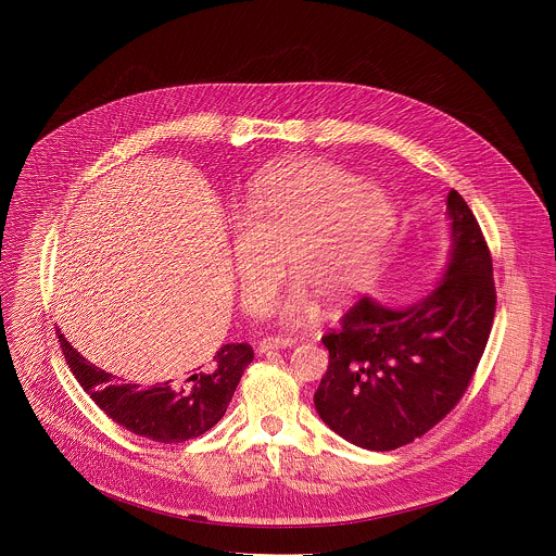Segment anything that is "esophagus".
Masks as SVG:
<instances>
[{"label": "esophagus", "instance_id": "1", "mask_svg": "<svg viewBox=\"0 0 556 556\" xmlns=\"http://www.w3.org/2000/svg\"><path fill=\"white\" fill-rule=\"evenodd\" d=\"M295 344L293 338H287V336H267L258 342V353H269V351H278V349H291Z\"/></svg>", "mask_w": 556, "mask_h": 556}]
</instances>
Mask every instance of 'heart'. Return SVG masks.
Here are the masks:
<instances>
[{
	"label": "heart",
	"instance_id": "heart-1",
	"mask_svg": "<svg viewBox=\"0 0 556 556\" xmlns=\"http://www.w3.org/2000/svg\"><path fill=\"white\" fill-rule=\"evenodd\" d=\"M394 227L388 192L320 160H285L258 173L233 214L231 252L239 298L250 315L267 308L285 276L298 282L271 306L285 325L315 313L313 298L336 308L372 276Z\"/></svg>",
	"mask_w": 556,
	"mask_h": 556
}]
</instances>
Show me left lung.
Listing matches in <instances>:
<instances>
[{
    "label": "left lung",
    "mask_w": 556,
    "mask_h": 556,
    "mask_svg": "<svg viewBox=\"0 0 556 556\" xmlns=\"http://www.w3.org/2000/svg\"><path fill=\"white\" fill-rule=\"evenodd\" d=\"M443 276L408 306L364 298L320 340L329 366L318 417L344 441L390 452L428 432L467 392L485 349L496 293L492 258L465 199H445Z\"/></svg>",
    "instance_id": "1"
}]
</instances>
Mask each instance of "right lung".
<instances>
[{
    "mask_svg": "<svg viewBox=\"0 0 556 556\" xmlns=\"http://www.w3.org/2000/svg\"><path fill=\"white\" fill-rule=\"evenodd\" d=\"M60 344L80 388L119 426L159 443H184L214 428L254 357L250 344H225L203 366L156 386L115 383L89 364L60 331Z\"/></svg>",
    "mask_w": 556,
    "mask_h": 556,
    "instance_id": "right-lung-1",
    "label": "right lung"
}]
</instances>
